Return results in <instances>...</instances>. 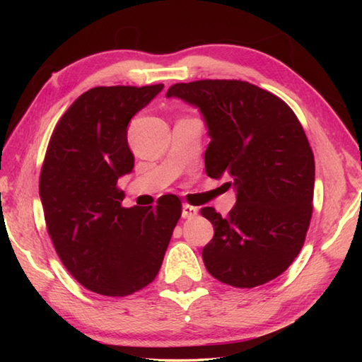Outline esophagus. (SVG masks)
I'll use <instances>...</instances> for the list:
<instances>
[{
  "label": "esophagus",
  "instance_id": "1",
  "mask_svg": "<svg viewBox=\"0 0 362 362\" xmlns=\"http://www.w3.org/2000/svg\"><path fill=\"white\" fill-rule=\"evenodd\" d=\"M197 214V209L196 206H191L188 204H185L182 206V218L183 219H193Z\"/></svg>",
  "mask_w": 362,
  "mask_h": 362
}]
</instances>
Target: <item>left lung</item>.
<instances>
[{"mask_svg": "<svg viewBox=\"0 0 362 362\" xmlns=\"http://www.w3.org/2000/svg\"><path fill=\"white\" fill-rule=\"evenodd\" d=\"M179 98L202 113L211 141L205 171L236 191L227 218L211 206L214 227L202 258L214 279L255 288L276 279L298 255L313 213L314 156L296 113L280 98L244 81L175 83Z\"/></svg>", "mask_w": 362, "mask_h": 362, "instance_id": "1", "label": "left lung"}]
</instances>
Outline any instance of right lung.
<instances>
[{
    "label": "right lung",
    "instance_id": "right-lung-1",
    "mask_svg": "<svg viewBox=\"0 0 362 362\" xmlns=\"http://www.w3.org/2000/svg\"><path fill=\"white\" fill-rule=\"evenodd\" d=\"M95 87L57 122L40 174L46 228L66 271L82 286L122 297L156 279L182 214L180 199L161 196L156 206L121 205L119 177L134 169L127 126L160 91Z\"/></svg>",
    "mask_w": 362,
    "mask_h": 362
}]
</instances>
